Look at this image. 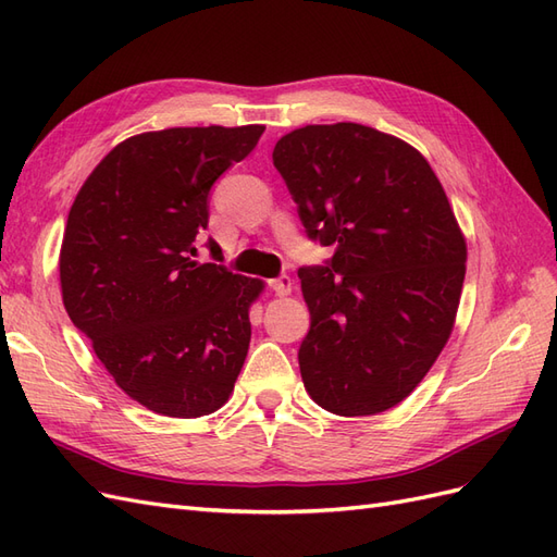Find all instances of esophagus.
Listing matches in <instances>:
<instances>
[{"label":"esophagus","mask_w":557,"mask_h":557,"mask_svg":"<svg viewBox=\"0 0 557 557\" xmlns=\"http://www.w3.org/2000/svg\"><path fill=\"white\" fill-rule=\"evenodd\" d=\"M270 289H273L277 296H289L292 289H294V280L287 277V275L270 280Z\"/></svg>","instance_id":"34e87169"}]
</instances>
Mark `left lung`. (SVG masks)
<instances>
[{
  "mask_svg": "<svg viewBox=\"0 0 557 557\" xmlns=\"http://www.w3.org/2000/svg\"><path fill=\"white\" fill-rule=\"evenodd\" d=\"M273 163L326 268H300L310 331L298 367L310 399L367 418L401 404L446 347L467 240L426 158L361 123L304 125Z\"/></svg>",
  "mask_w": 557,
  "mask_h": 557,
  "instance_id": "left-lung-1",
  "label": "left lung"
}]
</instances>
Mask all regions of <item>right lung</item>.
Returning a JSON list of instances; mask_svg holds the SVG:
<instances>
[{
	"instance_id": "add662e5",
	"label": "right lung",
	"mask_w": 557,
	"mask_h": 557,
	"mask_svg": "<svg viewBox=\"0 0 557 557\" xmlns=\"http://www.w3.org/2000/svg\"><path fill=\"white\" fill-rule=\"evenodd\" d=\"M265 125L168 128L123 139L88 174L60 247L62 304L114 383L168 418L228 401L265 282L196 261L208 196ZM219 251L216 243H210Z\"/></svg>"
}]
</instances>
